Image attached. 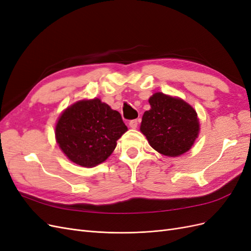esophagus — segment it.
<instances>
[{
    "label": "esophagus",
    "instance_id": "34e87169",
    "mask_svg": "<svg viewBox=\"0 0 251 251\" xmlns=\"http://www.w3.org/2000/svg\"><path fill=\"white\" fill-rule=\"evenodd\" d=\"M128 126H130V127H132V128H136L138 126V120L137 119L131 120L130 123H128Z\"/></svg>",
    "mask_w": 251,
    "mask_h": 251
}]
</instances>
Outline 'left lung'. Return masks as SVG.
I'll use <instances>...</instances> for the list:
<instances>
[{"label":"left lung","mask_w":251,"mask_h":251,"mask_svg":"<svg viewBox=\"0 0 251 251\" xmlns=\"http://www.w3.org/2000/svg\"><path fill=\"white\" fill-rule=\"evenodd\" d=\"M142 116L141 133L158 153L177 157L192 148L200 130L197 112L181 98L157 92Z\"/></svg>","instance_id":"8db88e82"}]
</instances>
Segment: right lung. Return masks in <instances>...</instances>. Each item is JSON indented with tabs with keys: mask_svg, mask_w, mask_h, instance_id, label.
Here are the masks:
<instances>
[{
	"mask_svg": "<svg viewBox=\"0 0 251 251\" xmlns=\"http://www.w3.org/2000/svg\"><path fill=\"white\" fill-rule=\"evenodd\" d=\"M127 131L119 112L98 98L79 100L59 116L55 137L64 154L74 163L93 168L103 162Z\"/></svg>",
	"mask_w": 251,
	"mask_h": 251,
	"instance_id": "obj_1",
	"label": "right lung"
}]
</instances>
